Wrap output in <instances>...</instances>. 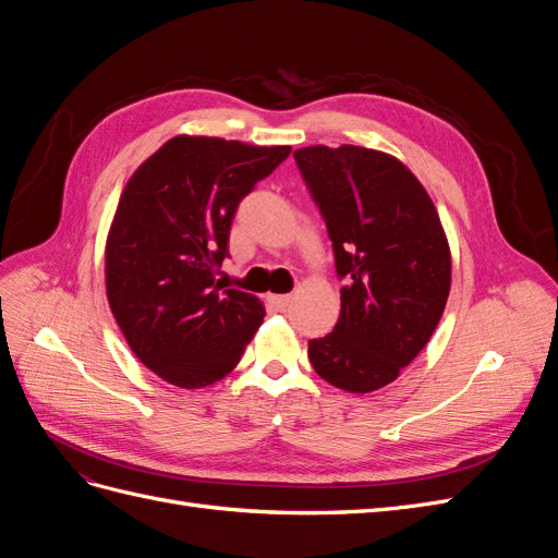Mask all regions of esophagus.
I'll return each mask as SVG.
<instances>
[{
  "label": "esophagus",
  "instance_id": "34e87169",
  "mask_svg": "<svg viewBox=\"0 0 558 558\" xmlns=\"http://www.w3.org/2000/svg\"><path fill=\"white\" fill-rule=\"evenodd\" d=\"M269 302H272L277 310H286L293 302V298L291 295H269Z\"/></svg>",
  "mask_w": 558,
  "mask_h": 558
}]
</instances>
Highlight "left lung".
I'll list each match as a JSON object with an SVG mask.
<instances>
[{
  "label": "left lung",
  "mask_w": 558,
  "mask_h": 558,
  "mask_svg": "<svg viewBox=\"0 0 558 558\" xmlns=\"http://www.w3.org/2000/svg\"><path fill=\"white\" fill-rule=\"evenodd\" d=\"M326 218L340 289L335 330L310 342L320 379L373 393L400 377L440 324L451 251L430 195L384 150L342 144L295 150Z\"/></svg>",
  "instance_id": "8db88e82"
}]
</instances>
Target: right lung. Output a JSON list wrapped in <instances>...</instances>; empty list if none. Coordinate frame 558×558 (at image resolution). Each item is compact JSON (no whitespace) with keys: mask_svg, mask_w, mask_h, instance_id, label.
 <instances>
[{"mask_svg":"<svg viewBox=\"0 0 558 558\" xmlns=\"http://www.w3.org/2000/svg\"><path fill=\"white\" fill-rule=\"evenodd\" d=\"M291 146L177 134L128 179L105 244L111 314L150 373L211 386L240 363L263 302L216 279L240 199Z\"/></svg>","mask_w":558,"mask_h":558,"instance_id":"right-lung-1","label":"right lung"}]
</instances>
